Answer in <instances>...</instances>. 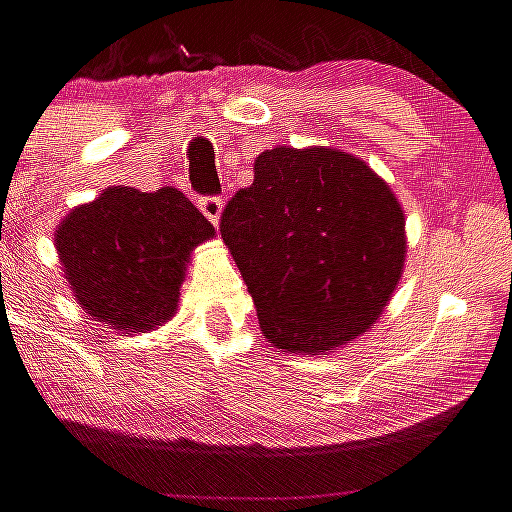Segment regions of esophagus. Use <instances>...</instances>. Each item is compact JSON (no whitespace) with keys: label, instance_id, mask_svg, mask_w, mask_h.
Segmentation results:
<instances>
[{"label":"esophagus","instance_id":"1","mask_svg":"<svg viewBox=\"0 0 512 512\" xmlns=\"http://www.w3.org/2000/svg\"><path fill=\"white\" fill-rule=\"evenodd\" d=\"M198 208L206 214L208 222H214V225H219V217H222V200L219 198H198Z\"/></svg>","mask_w":512,"mask_h":512}]
</instances>
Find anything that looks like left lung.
I'll return each mask as SVG.
<instances>
[{
  "label": "left lung",
  "instance_id": "obj_1",
  "mask_svg": "<svg viewBox=\"0 0 512 512\" xmlns=\"http://www.w3.org/2000/svg\"><path fill=\"white\" fill-rule=\"evenodd\" d=\"M219 233L268 342L306 355L366 331L407 257L391 187L363 160L325 146L263 151L255 181L227 200Z\"/></svg>",
  "mask_w": 512,
  "mask_h": 512
}]
</instances>
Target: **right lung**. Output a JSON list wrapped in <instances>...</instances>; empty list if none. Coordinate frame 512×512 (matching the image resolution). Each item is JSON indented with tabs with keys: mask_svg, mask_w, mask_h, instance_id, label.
<instances>
[{
	"mask_svg": "<svg viewBox=\"0 0 512 512\" xmlns=\"http://www.w3.org/2000/svg\"><path fill=\"white\" fill-rule=\"evenodd\" d=\"M214 225L184 192L108 187L56 227V252L75 301L102 325L146 333L173 317L192 249Z\"/></svg>",
	"mask_w": 512,
	"mask_h": 512,
	"instance_id": "obj_1",
	"label": "right lung"
}]
</instances>
